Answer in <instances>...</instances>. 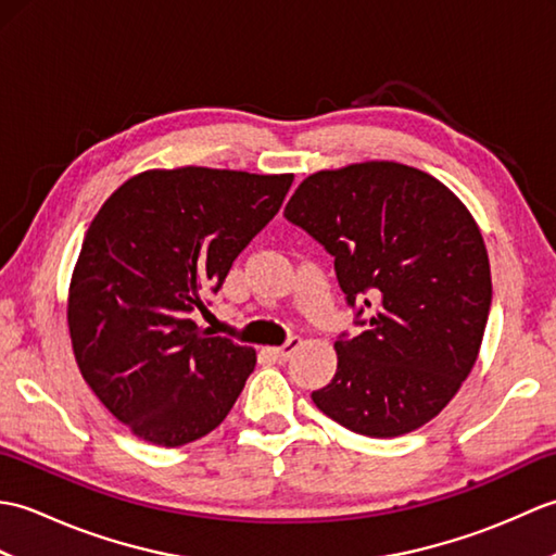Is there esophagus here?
<instances>
[{
    "label": "esophagus",
    "instance_id": "34e87169",
    "mask_svg": "<svg viewBox=\"0 0 556 556\" xmlns=\"http://www.w3.org/2000/svg\"><path fill=\"white\" fill-rule=\"evenodd\" d=\"M299 346H301V339L299 337H289L285 344L277 346V349H271V353H275V358H279V361H289L293 356V351H296Z\"/></svg>",
    "mask_w": 556,
    "mask_h": 556
}]
</instances>
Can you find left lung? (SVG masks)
<instances>
[{
  "instance_id": "left-lung-1",
  "label": "left lung",
  "mask_w": 556,
  "mask_h": 556,
  "mask_svg": "<svg viewBox=\"0 0 556 556\" xmlns=\"http://www.w3.org/2000/svg\"><path fill=\"white\" fill-rule=\"evenodd\" d=\"M285 217L334 257L363 327L334 341L337 372L311 394L315 406L365 437L430 422L473 370L492 303L466 205L420 169L363 162L308 176Z\"/></svg>"
}]
</instances>
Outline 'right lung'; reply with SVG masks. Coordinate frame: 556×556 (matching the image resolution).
<instances>
[{
  "label": "right lung",
  "mask_w": 556,
  "mask_h": 556,
  "mask_svg": "<svg viewBox=\"0 0 556 556\" xmlns=\"http://www.w3.org/2000/svg\"><path fill=\"white\" fill-rule=\"evenodd\" d=\"M293 174L152 169L108 198L83 239L68 332L83 380L146 442L181 446L227 418L255 351L193 311L267 227Z\"/></svg>",
  "instance_id": "1"
}]
</instances>
